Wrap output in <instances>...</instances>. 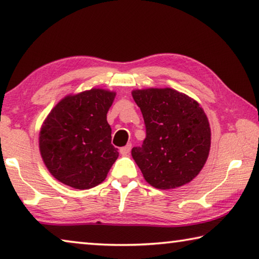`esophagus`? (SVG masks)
Listing matches in <instances>:
<instances>
[{
    "mask_svg": "<svg viewBox=\"0 0 259 259\" xmlns=\"http://www.w3.org/2000/svg\"><path fill=\"white\" fill-rule=\"evenodd\" d=\"M131 147H133V145H131V144H128V145H125L124 147L120 148V153H121L122 155H126V154H129L130 151H131Z\"/></svg>",
    "mask_w": 259,
    "mask_h": 259,
    "instance_id": "1",
    "label": "esophagus"
}]
</instances>
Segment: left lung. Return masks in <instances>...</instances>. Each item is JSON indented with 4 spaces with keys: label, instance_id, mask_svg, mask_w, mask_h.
<instances>
[{
    "label": "left lung",
    "instance_id": "obj_1",
    "mask_svg": "<svg viewBox=\"0 0 259 259\" xmlns=\"http://www.w3.org/2000/svg\"><path fill=\"white\" fill-rule=\"evenodd\" d=\"M146 126L143 145L131 155L145 181L159 190L190 183L207 162L211 144L208 117L200 104L171 88L133 90Z\"/></svg>",
    "mask_w": 259,
    "mask_h": 259
}]
</instances>
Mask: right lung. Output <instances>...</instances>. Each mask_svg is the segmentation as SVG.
<instances>
[{"instance_id": "right-lung-1", "label": "right lung", "mask_w": 259, "mask_h": 259, "mask_svg": "<svg viewBox=\"0 0 259 259\" xmlns=\"http://www.w3.org/2000/svg\"><path fill=\"white\" fill-rule=\"evenodd\" d=\"M116 93L93 88L67 95L48 114L38 135L47 169L57 181L89 190L105 181L119 156L107 112Z\"/></svg>"}]
</instances>
